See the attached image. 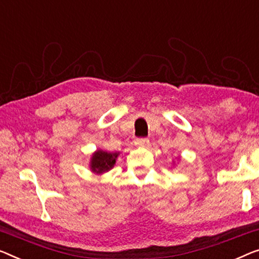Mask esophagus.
I'll list each match as a JSON object with an SVG mask.
<instances>
[{"label":"esophagus","mask_w":259,"mask_h":259,"mask_svg":"<svg viewBox=\"0 0 259 259\" xmlns=\"http://www.w3.org/2000/svg\"><path fill=\"white\" fill-rule=\"evenodd\" d=\"M149 144L150 142L149 140H146V138H138V140L135 142V145L140 146V148H146V146H149Z\"/></svg>","instance_id":"esophagus-1"}]
</instances>
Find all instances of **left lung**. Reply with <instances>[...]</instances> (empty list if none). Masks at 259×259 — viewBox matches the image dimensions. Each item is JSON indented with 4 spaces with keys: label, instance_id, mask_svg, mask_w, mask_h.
<instances>
[{
    "label": "left lung",
    "instance_id": "8db88e82",
    "mask_svg": "<svg viewBox=\"0 0 259 259\" xmlns=\"http://www.w3.org/2000/svg\"><path fill=\"white\" fill-rule=\"evenodd\" d=\"M173 164H175V163H173Z\"/></svg>",
    "mask_w": 259,
    "mask_h": 259
}]
</instances>
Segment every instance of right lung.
Wrapping results in <instances>:
<instances>
[{
	"label": "right lung",
	"mask_w": 259,
	"mask_h": 259,
	"mask_svg": "<svg viewBox=\"0 0 259 259\" xmlns=\"http://www.w3.org/2000/svg\"><path fill=\"white\" fill-rule=\"evenodd\" d=\"M119 152H108L103 151L101 149H98L92 154L90 161V168L93 173L96 175H102L110 171L114 167Z\"/></svg>",
	"instance_id": "add662e5"
}]
</instances>
